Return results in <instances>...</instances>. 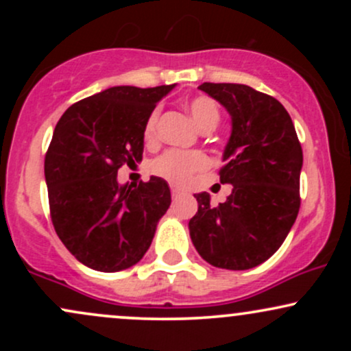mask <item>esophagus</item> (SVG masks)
Returning a JSON list of instances; mask_svg holds the SVG:
<instances>
[{
    "mask_svg": "<svg viewBox=\"0 0 351 351\" xmlns=\"http://www.w3.org/2000/svg\"><path fill=\"white\" fill-rule=\"evenodd\" d=\"M171 195H173V198H180L181 195H183V191H181V189L178 188V186H171Z\"/></svg>",
    "mask_w": 351,
    "mask_h": 351,
    "instance_id": "esophagus-1",
    "label": "esophagus"
}]
</instances>
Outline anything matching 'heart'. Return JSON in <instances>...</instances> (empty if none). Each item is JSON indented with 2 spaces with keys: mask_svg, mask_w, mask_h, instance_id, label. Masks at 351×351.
Returning <instances> with one entry per match:
<instances>
[{
  "mask_svg": "<svg viewBox=\"0 0 351 351\" xmlns=\"http://www.w3.org/2000/svg\"><path fill=\"white\" fill-rule=\"evenodd\" d=\"M188 114L191 115L193 122L198 125L199 130H213L219 122V108L211 97L206 95H196L186 100L184 104ZM156 123H158V110H153L145 123V140L152 142L156 135ZM208 160L199 152H183V150H168L162 156L155 160L152 170L155 175L163 176L168 181L176 184L188 183L195 173L206 168Z\"/></svg>",
  "mask_w": 351,
  "mask_h": 351,
  "instance_id": "obj_1",
  "label": "heart"
}]
</instances>
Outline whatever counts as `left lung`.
<instances>
[{
	"label": "left lung",
	"instance_id": "obj_1",
	"mask_svg": "<svg viewBox=\"0 0 351 351\" xmlns=\"http://www.w3.org/2000/svg\"><path fill=\"white\" fill-rule=\"evenodd\" d=\"M198 88L231 117L219 178L232 191L217 206L208 193L195 195L198 213L189 219V236L206 263L245 271L267 261L295 223L302 147L277 99L244 84L204 82Z\"/></svg>",
	"mask_w": 351,
	"mask_h": 351
}]
</instances>
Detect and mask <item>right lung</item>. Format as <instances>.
Returning a JSON list of instances; mask_svg holds the SVG:
<instances>
[{
    "mask_svg": "<svg viewBox=\"0 0 351 351\" xmlns=\"http://www.w3.org/2000/svg\"><path fill=\"white\" fill-rule=\"evenodd\" d=\"M173 88H106L71 106L56 125L44 160L52 224L72 256L94 271L138 263L170 208L163 178L120 184L117 173L142 162L145 123Z\"/></svg>",
    "mask_w": 351,
    "mask_h": 351,
    "instance_id": "right-lung-1",
    "label": "right lung"
}]
</instances>
